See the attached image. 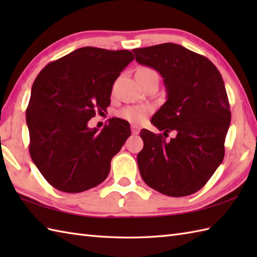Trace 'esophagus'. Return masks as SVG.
<instances>
[{"mask_svg": "<svg viewBox=\"0 0 257 257\" xmlns=\"http://www.w3.org/2000/svg\"><path fill=\"white\" fill-rule=\"evenodd\" d=\"M132 133H133V135H138L140 133V128L138 127V125L132 124Z\"/></svg>", "mask_w": 257, "mask_h": 257, "instance_id": "34e87169", "label": "esophagus"}]
</instances>
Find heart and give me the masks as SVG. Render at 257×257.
<instances>
[{"label":"heart","mask_w":257,"mask_h":257,"mask_svg":"<svg viewBox=\"0 0 257 257\" xmlns=\"http://www.w3.org/2000/svg\"><path fill=\"white\" fill-rule=\"evenodd\" d=\"M155 76H158L157 72L150 67H139L137 69V72H136V77H138L140 79H147L150 77H155ZM151 110L152 108L147 105L129 106L123 108L122 110H120L119 116L125 120H128L130 122L140 123L144 121Z\"/></svg>","instance_id":"b5f03b06"}]
</instances>
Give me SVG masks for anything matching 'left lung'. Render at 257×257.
<instances>
[{
  "label": "left lung",
  "instance_id": "left-lung-1",
  "mask_svg": "<svg viewBox=\"0 0 257 257\" xmlns=\"http://www.w3.org/2000/svg\"><path fill=\"white\" fill-rule=\"evenodd\" d=\"M136 61L159 72L168 99L151 119L163 135L140 132L138 167L144 181L169 196L195 193L223 161L231 122L224 81L210 59L173 43L133 50Z\"/></svg>",
  "mask_w": 257,
  "mask_h": 257
}]
</instances>
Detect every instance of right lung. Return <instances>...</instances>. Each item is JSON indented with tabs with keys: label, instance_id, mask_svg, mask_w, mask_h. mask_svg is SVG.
<instances>
[{
	"label": "right lung",
	"instance_id": "add662e5",
	"mask_svg": "<svg viewBox=\"0 0 257 257\" xmlns=\"http://www.w3.org/2000/svg\"><path fill=\"white\" fill-rule=\"evenodd\" d=\"M133 59L130 51L87 46L37 75L26 108L30 155L52 187L79 193L108 177L112 157L132 135L129 122L111 118L100 133L87 123L110 105L114 80Z\"/></svg>",
	"mask_w": 257,
	"mask_h": 257
}]
</instances>
